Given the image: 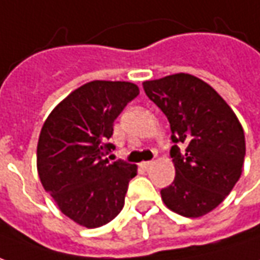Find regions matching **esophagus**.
I'll return each instance as SVG.
<instances>
[{"mask_svg": "<svg viewBox=\"0 0 260 260\" xmlns=\"http://www.w3.org/2000/svg\"><path fill=\"white\" fill-rule=\"evenodd\" d=\"M152 165H153V162H151V160H148V162H142V164H141V167L144 168V169H149Z\"/></svg>", "mask_w": 260, "mask_h": 260, "instance_id": "obj_1", "label": "esophagus"}]
</instances>
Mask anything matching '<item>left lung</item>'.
Wrapping results in <instances>:
<instances>
[{
  "mask_svg": "<svg viewBox=\"0 0 260 260\" xmlns=\"http://www.w3.org/2000/svg\"><path fill=\"white\" fill-rule=\"evenodd\" d=\"M145 93L167 115L175 167L172 185L160 190L168 209L186 218L213 211L239 181L245 134L238 116L209 84L190 74L145 81Z\"/></svg>",
  "mask_w": 260,
  "mask_h": 260,
  "instance_id": "left-lung-1",
  "label": "left lung"
}]
</instances>
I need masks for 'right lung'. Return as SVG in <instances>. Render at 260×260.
<instances>
[{"label":"right lung","mask_w":260,"mask_h":260,"mask_svg":"<svg viewBox=\"0 0 260 260\" xmlns=\"http://www.w3.org/2000/svg\"><path fill=\"white\" fill-rule=\"evenodd\" d=\"M139 88L126 81H91L63 98L45 122L37 145L44 189L79 226L100 228L122 211L137 165L104 158L114 121Z\"/></svg>","instance_id":"add662e5"}]
</instances>
